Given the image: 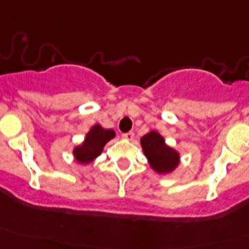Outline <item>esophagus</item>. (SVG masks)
<instances>
[{
    "mask_svg": "<svg viewBox=\"0 0 249 249\" xmlns=\"http://www.w3.org/2000/svg\"><path fill=\"white\" fill-rule=\"evenodd\" d=\"M133 136H135V133H133L132 131H129V132L126 133H123V138L126 139V141H132Z\"/></svg>",
    "mask_w": 249,
    "mask_h": 249,
    "instance_id": "1",
    "label": "esophagus"
}]
</instances>
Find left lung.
I'll return each mask as SVG.
<instances>
[{
    "label": "left lung",
    "instance_id": "left-lung-1",
    "mask_svg": "<svg viewBox=\"0 0 249 249\" xmlns=\"http://www.w3.org/2000/svg\"><path fill=\"white\" fill-rule=\"evenodd\" d=\"M141 144L150 165L157 173H170L178 164V154L165 145L164 138L156 131L144 135L141 139Z\"/></svg>",
    "mask_w": 249,
    "mask_h": 249
}]
</instances>
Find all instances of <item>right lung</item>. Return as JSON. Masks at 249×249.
Segmentation results:
<instances>
[{
	"label": "right lung",
	"mask_w": 249,
	"mask_h": 249,
	"mask_svg": "<svg viewBox=\"0 0 249 249\" xmlns=\"http://www.w3.org/2000/svg\"><path fill=\"white\" fill-rule=\"evenodd\" d=\"M114 137L113 130L103 129L100 125H94L86 135L83 145L74 149V157L80 163H89L102 154L103 147Z\"/></svg>",
	"instance_id": "obj_1"
}]
</instances>
